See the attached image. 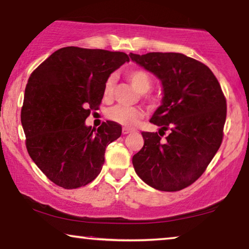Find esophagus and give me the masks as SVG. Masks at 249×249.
<instances>
[{
  "label": "esophagus",
  "instance_id": "esophagus-1",
  "mask_svg": "<svg viewBox=\"0 0 249 249\" xmlns=\"http://www.w3.org/2000/svg\"><path fill=\"white\" fill-rule=\"evenodd\" d=\"M123 134H128V133H132V132H134L132 128H127V127H123Z\"/></svg>",
  "mask_w": 249,
  "mask_h": 249
}]
</instances>
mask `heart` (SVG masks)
<instances>
[{
  "instance_id": "heart-1",
  "label": "heart",
  "mask_w": 249,
  "mask_h": 249,
  "mask_svg": "<svg viewBox=\"0 0 249 249\" xmlns=\"http://www.w3.org/2000/svg\"><path fill=\"white\" fill-rule=\"evenodd\" d=\"M128 81L138 89L141 93H143V97L147 100L152 101L151 95L148 93V91L151 90L152 88V78L147 71L137 69V71H132L127 75ZM114 76L107 78L104 86V95L106 98H110L112 92H114ZM107 117L110 121L121 124L123 126H135L139 121L143 117V111L138 107H128V106L117 105L111 107L107 111Z\"/></svg>"
}]
</instances>
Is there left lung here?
Returning a JSON list of instances; mask_svg holds the SVG:
<instances>
[{
	"instance_id": "obj_1",
	"label": "left lung",
	"mask_w": 249,
	"mask_h": 249,
	"mask_svg": "<svg viewBox=\"0 0 249 249\" xmlns=\"http://www.w3.org/2000/svg\"><path fill=\"white\" fill-rule=\"evenodd\" d=\"M131 59L161 81L164 97L142 132L144 144L132 158L137 174L160 191H178L206 171L223 140L227 100L213 71L182 53H131ZM164 130L170 134L161 139Z\"/></svg>"
}]
</instances>
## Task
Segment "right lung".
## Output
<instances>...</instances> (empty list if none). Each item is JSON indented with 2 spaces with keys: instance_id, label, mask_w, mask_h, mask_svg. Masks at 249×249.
Masks as SVG:
<instances>
[{
  "instance_id": "1",
  "label": "right lung",
  "mask_w": 249,
  "mask_h": 249,
  "mask_svg": "<svg viewBox=\"0 0 249 249\" xmlns=\"http://www.w3.org/2000/svg\"><path fill=\"white\" fill-rule=\"evenodd\" d=\"M128 60L124 52L67 46L29 76L21 108L26 148L59 187L76 189L93 181L105 163L106 147L121 137L117 123L104 122L95 130L85 119L99 109L109 75Z\"/></svg>"
}]
</instances>
